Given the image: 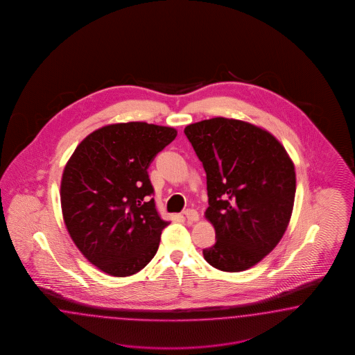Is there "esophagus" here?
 I'll list each match as a JSON object with an SVG mask.
<instances>
[{
  "instance_id": "1",
  "label": "esophagus",
  "mask_w": 355,
  "mask_h": 355,
  "mask_svg": "<svg viewBox=\"0 0 355 355\" xmlns=\"http://www.w3.org/2000/svg\"><path fill=\"white\" fill-rule=\"evenodd\" d=\"M184 216H186L187 221L191 223V224L199 221V215H198V212H196L195 209H186V211H184Z\"/></svg>"
}]
</instances>
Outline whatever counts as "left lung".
<instances>
[{"instance_id":"1","label":"left lung","mask_w":355,"mask_h":355,"mask_svg":"<svg viewBox=\"0 0 355 355\" xmlns=\"http://www.w3.org/2000/svg\"><path fill=\"white\" fill-rule=\"evenodd\" d=\"M184 134L207 173L205 217L217 241L203 250L205 261L224 272L257 266L291 223L295 168L289 153L269 131L241 119H205Z\"/></svg>"}]
</instances>
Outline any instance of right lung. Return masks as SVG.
Returning a JSON list of instances; mask_svg holds the SVG:
<instances>
[{"instance_id": "right-lung-1", "label": "right lung", "mask_w": 355, "mask_h": 355, "mask_svg": "<svg viewBox=\"0 0 355 355\" xmlns=\"http://www.w3.org/2000/svg\"><path fill=\"white\" fill-rule=\"evenodd\" d=\"M177 137V130L147 122H119L95 130L64 165L61 209L83 257L109 276L144 268L169 225L150 199L147 169Z\"/></svg>"}]
</instances>
